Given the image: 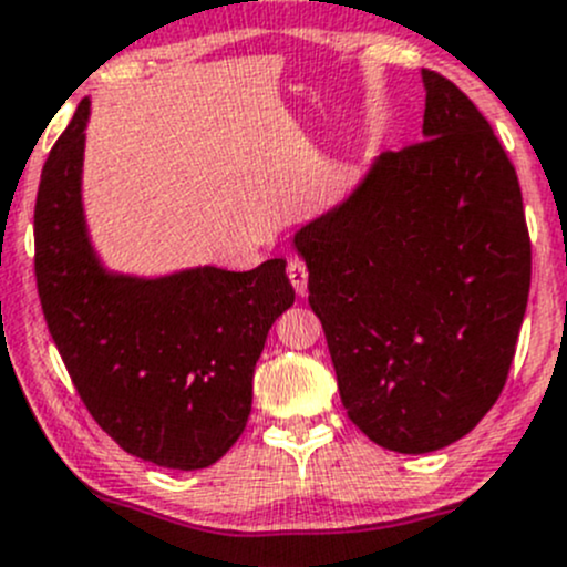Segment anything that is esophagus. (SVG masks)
Returning <instances> with one entry per match:
<instances>
[{"label":"esophagus","mask_w":567,"mask_h":567,"mask_svg":"<svg viewBox=\"0 0 567 567\" xmlns=\"http://www.w3.org/2000/svg\"><path fill=\"white\" fill-rule=\"evenodd\" d=\"M286 276H289L291 286H295L297 295H306L308 291V267L302 259H289V265H286Z\"/></svg>","instance_id":"1"}]
</instances>
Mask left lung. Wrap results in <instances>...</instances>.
I'll use <instances>...</instances> for the list:
<instances>
[{"instance_id":"8db88e82","label":"left lung","mask_w":567,"mask_h":567,"mask_svg":"<svg viewBox=\"0 0 567 567\" xmlns=\"http://www.w3.org/2000/svg\"><path fill=\"white\" fill-rule=\"evenodd\" d=\"M423 84V142L295 235L343 410L395 453L440 451L497 404L533 276L511 157L451 79Z\"/></svg>"}]
</instances>
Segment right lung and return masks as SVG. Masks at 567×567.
Listing matches in <instances>:
<instances>
[{"instance_id": "add662e5", "label": "right lung", "mask_w": 567, "mask_h": 567, "mask_svg": "<svg viewBox=\"0 0 567 567\" xmlns=\"http://www.w3.org/2000/svg\"><path fill=\"white\" fill-rule=\"evenodd\" d=\"M90 101L49 153L34 202V278L45 324L95 423L131 456L204 470L240 440L254 369L295 302L286 261L196 267L142 281L101 267L81 209Z\"/></svg>"}]
</instances>
